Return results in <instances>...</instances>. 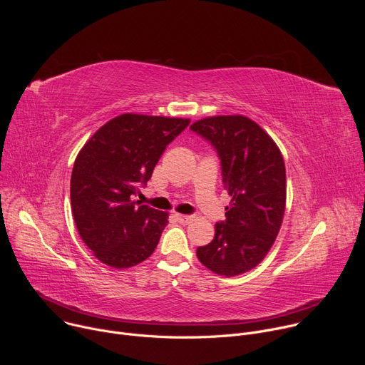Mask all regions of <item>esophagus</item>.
Here are the masks:
<instances>
[{"mask_svg":"<svg viewBox=\"0 0 365 365\" xmlns=\"http://www.w3.org/2000/svg\"><path fill=\"white\" fill-rule=\"evenodd\" d=\"M176 218L180 224H189L193 220L190 215H182V214H176Z\"/></svg>","mask_w":365,"mask_h":365,"instance_id":"esophagus-1","label":"esophagus"}]
</instances>
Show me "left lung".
<instances>
[{
  "label": "left lung",
  "instance_id": "1",
  "mask_svg": "<svg viewBox=\"0 0 365 365\" xmlns=\"http://www.w3.org/2000/svg\"><path fill=\"white\" fill-rule=\"evenodd\" d=\"M190 130L217 150L231 196L227 220L215 224L214 240L197 247L196 255L217 274H242L262 263L280 231L286 207L283 155L273 138L244 115L202 118Z\"/></svg>",
  "mask_w": 365,
  "mask_h": 365
}]
</instances>
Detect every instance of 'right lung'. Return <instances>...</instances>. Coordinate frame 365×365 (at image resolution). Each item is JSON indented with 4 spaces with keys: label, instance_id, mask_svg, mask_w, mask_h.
Segmentation results:
<instances>
[{
    "label": "right lung",
    "instance_id": "obj_1",
    "mask_svg": "<svg viewBox=\"0 0 365 365\" xmlns=\"http://www.w3.org/2000/svg\"><path fill=\"white\" fill-rule=\"evenodd\" d=\"M189 123L123 114L103 124L79 151L71 178L72 214L81 238L101 263L128 269L158 247L169 215L134 196Z\"/></svg>",
    "mask_w": 365,
    "mask_h": 365
}]
</instances>
